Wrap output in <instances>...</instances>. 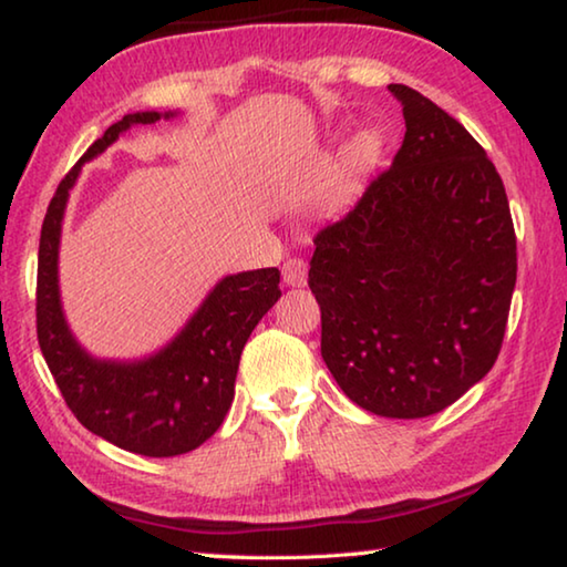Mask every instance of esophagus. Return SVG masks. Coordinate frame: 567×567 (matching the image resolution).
<instances>
[{"mask_svg":"<svg viewBox=\"0 0 567 567\" xmlns=\"http://www.w3.org/2000/svg\"><path fill=\"white\" fill-rule=\"evenodd\" d=\"M282 280L290 287H305L307 285V262L300 260V257H290L282 265Z\"/></svg>","mask_w":567,"mask_h":567,"instance_id":"obj_1","label":"esophagus"}]
</instances>
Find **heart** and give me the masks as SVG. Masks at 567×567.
Listing matches in <instances>:
<instances>
[{
	"label": "heart",
	"mask_w": 567,
	"mask_h": 567,
	"mask_svg": "<svg viewBox=\"0 0 567 567\" xmlns=\"http://www.w3.org/2000/svg\"><path fill=\"white\" fill-rule=\"evenodd\" d=\"M382 152V140L375 130H362L354 134L352 142L344 147V172L348 177H358L360 172L375 165Z\"/></svg>",
	"instance_id": "heart-1"
}]
</instances>
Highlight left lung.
<instances>
[{"label": "left lung", "mask_w": 567, "mask_h": 567, "mask_svg": "<svg viewBox=\"0 0 567 567\" xmlns=\"http://www.w3.org/2000/svg\"><path fill=\"white\" fill-rule=\"evenodd\" d=\"M405 140L338 223L320 229L310 290L322 360L354 405L415 420L453 405L503 348L517 275L503 179L473 134L405 84Z\"/></svg>", "instance_id": "left-lung-1"}]
</instances>
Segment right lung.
Returning <instances> with one entry per match:
<instances>
[{"mask_svg":"<svg viewBox=\"0 0 567 567\" xmlns=\"http://www.w3.org/2000/svg\"><path fill=\"white\" fill-rule=\"evenodd\" d=\"M159 117V112L124 114L66 172L47 207L37 265V338L66 408L90 433L147 457L189 453L217 433L233 405L245 342L282 295L277 267L227 275L177 338L145 360H97L72 338L56 277L70 189L84 162L107 150L124 130ZM169 117L175 112H165Z\"/></svg>","mask_w":567,"mask_h":567,"instance_id":"obj_1","label":"right lung"}]
</instances>
